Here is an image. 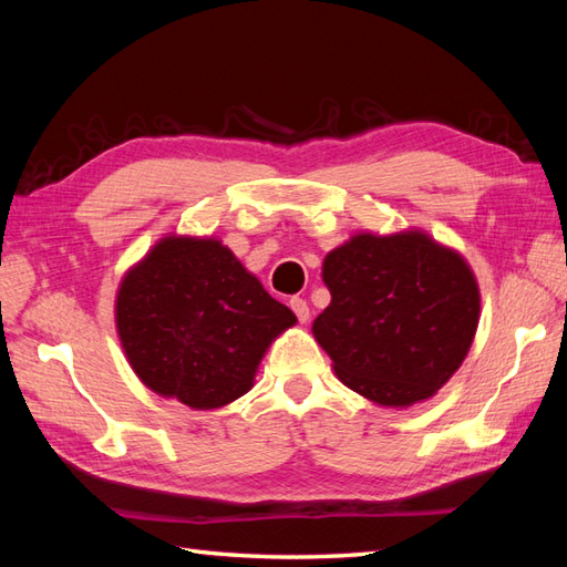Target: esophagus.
I'll return each instance as SVG.
<instances>
[{"label":"esophagus","mask_w":567,"mask_h":567,"mask_svg":"<svg viewBox=\"0 0 567 567\" xmlns=\"http://www.w3.org/2000/svg\"><path fill=\"white\" fill-rule=\"evenodd\" d=\"M290 307H292V311H295L299 321H307V319H309V305H307V299L292 297V299H290Z\"/></svg>","instance_id":"esophagus-1"}]
</instances>
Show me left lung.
<instances>
[{
    "mask_svg": "<svg viewBox=\"0 0 567 567\" xmlns=\"http://www.w3.org/2000/svg\"><path fill=\"white\" fill-rule=\"evenodd\" d=\"M331 305L315 339L346 388L382 406L441 390L475 339L480 292L455 250L421 231L353 236L323 258Z\"/></svg>",
    "mask_w": 567,
    "mask_h": 567,
    "instance_id": "left-lung-1",
    "label": "left lung"
}]
</instances>
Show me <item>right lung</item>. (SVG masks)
I'll return each mask as SVG.
<instances>
[{"label":"right lung","mask_w":567,"mask_h":567,"mask_svg":"<svg viewBox=\"0 0 567 567\" xmlns=\"http://www.w3.org/2000/svg\"><path fill=\"white\" fill-rule=\"evenodd\" d=\"M295 321L214 238H163L116 297L131 368L146 388L192 409L246 394L270 341Z\"/></svg>","instance_id":"add662e5"}]
</instances>
